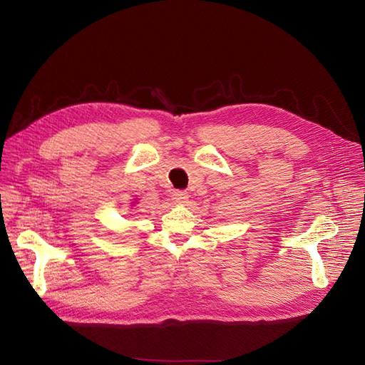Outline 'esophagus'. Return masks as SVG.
<instances>
[{
	"mask_svg": "<svg viewBox=\"0 0 365 365\" xmlns=\"http://www.w3.org/2000/svg\"><path fill=\"white\" fill-rule=\"evenodd\" d=\"M187 197H189V193L184 192V190H175L172 193V200L173 202H178V204H184L187 201Z\"/></svg>",
	"mask_w": 365,
	"mask_h": 365,
	"instance_id": "1",
	"label": "esophagus"
}]
</instances>
